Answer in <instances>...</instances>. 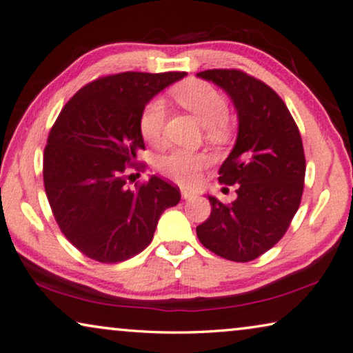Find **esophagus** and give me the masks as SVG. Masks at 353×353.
<instances>
[{
  "instance_id": "obj_1",
  "label": "esophagus",
  "mask_w": 353,
  "mask_h": 353,
  "mask_svg": "<svg viewBox=\"0 0 353 353\" xmlns=\"http://www.w3.org/2000/svg\"><path fill=\"white\" fill-rule=\"evenodd\" d=\"M181 197L183 199H186V200H189V199H194L195 197V192L194 191H191V189H181Z\"/></svg>"
}]
</instances>
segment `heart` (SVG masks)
<instances>
[{"label": "heart", "mask_w": 353, "mask_h": 353, "mask_svg": "<svg viewBox=\"0 0 353 353\" xmlns=\"http://www.w3.org/2000/svg\"><path fill=\"white\" fill-rule=\"evenodd\" d=\"M176 101L197 120L210 129V132H221L229 113L225 97L214 86L200 80H192L178 86L173 91ZM165 121V102L162 97H154L142 108L139 117V129L142 137L151 145H158L162 140ZM208 156L205 153H194L188 150H173L164 154L158 162L162 175L180 184H192L197 181L200 172L208 165Z\"/></svg>", "instance_id": "obj_1"}]
</instances>
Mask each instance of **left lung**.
I'll return each instance as SVG.
<instances>
[{
    "label": "left lung",
    "mask_w": 353,
    "mask_h": 353,
    "mask_svg": "<svg viewBox=\"0 0 353 353\" xmlns=\"http://www.w3.org/2000/svg\"><path fill=\"white\" fill-rule=\"evenodd\" d=\"M197 77L221 86L238 113V135L219 169L236 184V199L208 195L211 214L197 225L202 245L222 259L249 262L273 248L300 207L306 161L301 135L284 101L267 83L238 69H208Z\"/></svg>",
    "instance_id": "8db88e82"
}]
</instances>
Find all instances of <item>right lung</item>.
I'll use <instances>...</instances> for the list:
<instances>
[{
    "instance_id": "1",
    "label": "right lung",
    "mask_w": 353,
    "mask_h": 353,
    "mask_svg": "<svg viewBox=\"0 0 353 353\" xmlns=\"http://www.w3.org/2000/svg\"><path fill=\"white\" fill-rule=\"evenodd\" d=\"M186 72H121L85 85L63 107L44 150V188L59 229L101 263L128 260L150 245L180 189L150 176L128 188L145 165L139 117L146 102Z\"/></svg>"
}]
</instances>
